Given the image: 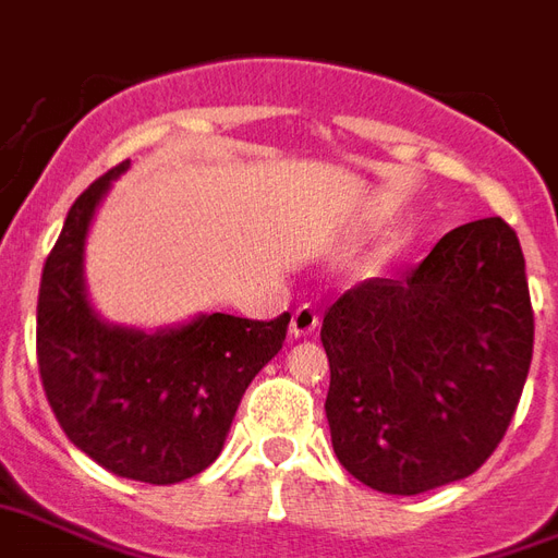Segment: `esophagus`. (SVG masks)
<instances>
[{"label":"esophagus","mask_w":558,"mask_h":558,"mask_svg":"<svg viewBox=\"0 0 558 558\" xmlns=\"http://www.w3.org/2000/svg\"><path fill=\"white\" fill-rule=\"evenodd\" d=\"M318 312L308 306V303H303V306L291 315V332H294V336H312V332L318 329Z\"/></svg>","instance_id":"34e87169"}]
</instances>
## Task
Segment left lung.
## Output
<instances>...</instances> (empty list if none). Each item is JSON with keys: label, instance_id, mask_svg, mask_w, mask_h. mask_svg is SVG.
I'll list each match as a JSON object with an SVG mask.
<instances>
[{"label": "left lung", "instance_id": "8db88e82", "mask_svg": "<svg viewBox=\"0 0 558 558\" xmlns=\"http://www.w3.org/2000/svg\"><path fill=\"white\" fill-rule=\"evenodd\" d=\"M532 339L526 262L499 217L451 229L398 279L341 294L320 327L341 466L396 496L473 475L518 410Z\"/></svg>", "mask_w": 558, "mask_h": 558}]
</instances>
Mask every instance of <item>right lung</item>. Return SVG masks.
Masks as SVG:
<instances>
[{
  "mask_svg": "<svg viewBox=\"0 0 558 558\" xmlns=\"http://www.w3.org/2000/svg\"><path fill=\"white\" fill-rule=\"evenodd\" d=\"M100 174L68 210L38 291V368L68 440L109 473L174 485L217 461L252 377L282 351L291 315H198L142 332L107 324L85 294V238L124 172Z\"/></svg>",
  "mask_w": 558,
  "mask_h": 558,
  "instance_id": "obj_1",
  "label": "right lung"
}]
</instances>
